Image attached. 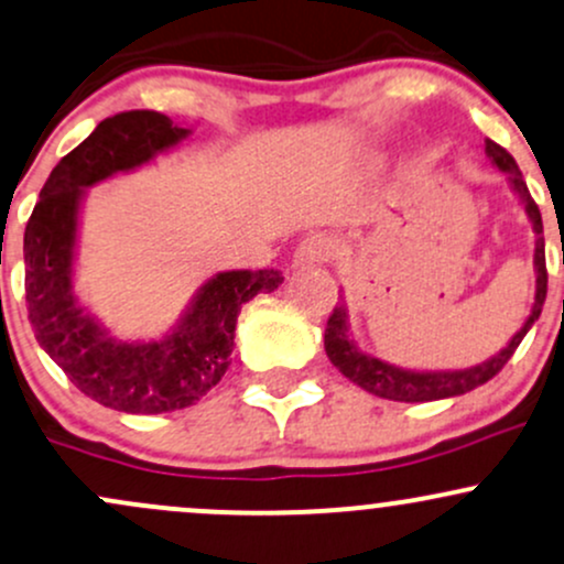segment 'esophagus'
<instances>
[{"mask_svg": "<svg viewBox=\"0 0 564 564\" xmlns=\"http://www.w3.org/2000/svg\"><path fill=\"white\" fill-rule=\"evenodd\" d=\"M334 251H337V243H334L332 235L326 232L307 235V238L300 240V246H296L292 264L294 268H313V264H324L334 257Z\"/></svg>", "mask_w": 564, "mask_h": 564, "instance_id": "esophagus-1", "label": "esophagus"}]
</instances>
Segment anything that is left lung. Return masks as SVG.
<instances>
[{"mask_svg":"<svg viewBox=\"0 0 564 564\" xmlns=\"http://www.w3.org/2000/svg\"><path fill=\"white\" fill-rule=\"evenodd\" d=\"M487 158L492 160V165L498 171H503L509 176L511 189L517 192L519 200L524 203V212H528L530 225L535 232V305L530 311L528 321L522 324V329L511 337V343L503 350L495 352L487 361L476 364L468 369H453V372H414V369H401L393 364L382 361V358L369 356V352L358 350V345L350 337V318H348V305L339 296V305L334 307V313L326 321V334H324V348L326 356L334 367L339 369L350 382H356L364 391L380 395V399L391 401H406V404H417V401H436V399H453V395H463L474 388L485 386L487 380H492L500 369L509 364L513 350L519 348V343L524 339V334L533 329L538 315L543 311V302H546V243H543V221L541 212H538L535 200L530 197L528 184H524L522 171L517 169V160L500 144L487 139L485 144Z\"/></svg>","mask_w":564,"mask_h":564,"instance_id":"8db88e82","label":"left lung"}]
</instances>
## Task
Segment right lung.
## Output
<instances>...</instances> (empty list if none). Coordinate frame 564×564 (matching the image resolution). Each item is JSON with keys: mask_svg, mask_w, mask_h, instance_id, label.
Returning a JSON list of instances; mask_svg holds the SVG:
<instances>
[{"mask_svg": "<svg viewBox=\"0 0 564 564\" xmlns=\"http://www.w3.org/2000/svg\"><path fill=\"white\" fill-rule=\"evenodd\" d=\"M189 133L150 109L107 117L55 165L23 235L26 305L36 343L79 391L117 412L160 414L200 401L230 367L240 307L283 283L278 270L216 272L165 337L135 343L117 339L79 305L74 251L85 189L141 169Z\"/></svg>", "mask_w": 564, "mask_h": 564, "instance_id": "right-lung-1", "label": "right lung"}]
</instances>
